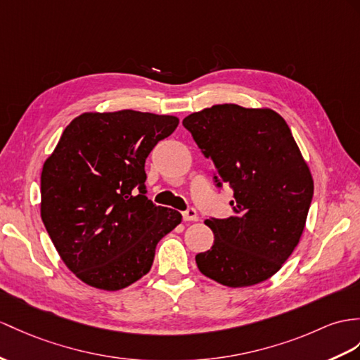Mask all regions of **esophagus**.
<instances>
[{"label": "esophagus", "mask_w": 360, "mask_h": 360, "mask_svg": "<svg viewBox=\"0 0 360 360\" xmlns=\"http://www.w3.org/2000/svg\"><path fill=\"white\" fill-rule=\"evenodd\" d=\"M183 220H185V221H197L198 220L197 210L194 207L186 209L185 212H183Z\"/></svg>", "instance_id": "1"}]
</instances>
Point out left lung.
I'll return each mask as SVG.
<instances>
[{
	"label": "left lung",
	"instance_id": "obj_1",
	"mask_svg": "<svg viewBox=\"0 0 360 360\" xmlns=\"http://www.w3.org/2000/svg\"><path fill=\"white\" fill-rule=\"evenodd\" d=\"M214 163V180L233 191L229 218H209L214 244L198 253L201 274L227 287L266 281L300 243L313 179L292 131L278 112L214 105L183 119Z\"/></svg>",
	"mask_w": 360,
	"mask_h": 360
}]
</instances>
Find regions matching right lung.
Here are the masks:
<instances>
[{
    "mask_svg": "<svg viewBox=\"0 0 360 360\" xmlns=\"http://www.w3.org/2000/svg\"><path fill=\"white\" fill-rule=\"evenodd\" d=\"M179 119L122 110L73 119L42 166L41 218L65 266L96 288L120 290L150 271L181 214L146 197L145 162Z\"/></svg>",
    "mask_w": 360,
    "mask_h": 360,
    "instance_id": "obj_1",
    "label": "right lung"
}]
</instances>
